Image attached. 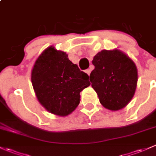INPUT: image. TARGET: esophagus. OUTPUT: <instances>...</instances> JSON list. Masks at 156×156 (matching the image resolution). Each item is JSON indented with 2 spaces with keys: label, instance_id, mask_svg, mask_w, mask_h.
<instances>
[{
  "label": "esophagus",
  "instance_id": "1",
  "mask_svg": "<svg viewBox=\"0 0 156 156\" xmlns=\"http://www.w3.org/2000/svg\"><path fill=\"white\" fill-rule=\"evenodd\" d=\"M91 69H87V70H85V73H86L88 75V76H89L90 73H91Z\"/></svg>",
  "mask_w": 156,
  "mask_h": 156
}]
</instances>
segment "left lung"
<instances>
[{"label": "left lung", "instance_id": "left-lung-1", "mask_svg": "<svg viewBox=\"0 0 156 156\" xmlns=\"http://www.w3.org/2000/svg\"><path fill=\"white\" fill-rule=\"evenodd\" d=\"M92 64L94 69L90 81L102 105L111 111L126 106L138 83V69L133 60L120 50H103L95 55Z\"/></svg>", "mask_w": 156, "mask_h": 156}]
</instances>
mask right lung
Returning <instances> with one entry per match:
<instances>
[{
  "label": "right lung",
  "instance_id": "1",
  "mask_svg": "<svg viewBox=\"0 0 156 156\" xmlns=\"http://www.w3.org/2000/svg\"><path fill=\"white\" fill-rule=\"evenodd\" d=\"M88 79L87 73L70 61L65 52L53 46L39 55L31 71L32 85L40 104L60 117L76 109L80 93L91 85Z\"/></svg>",
  "mask_w": 156,
  "mask_h": 156
}]
</instances>
